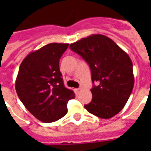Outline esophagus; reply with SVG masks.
Segmentation results:
<instances>
[{
    "label": "esophagus",
    "mask_w": 151,
    "mask_h": 151,
    "mask_svg": "<svg viewBox=\"0 0 151 151\" xmlns=\"http://www.w3.org/2000/svg\"><path fill=\"white\" fill-rule=\"evenodd\" d=\"M81 92V88H76L75 89V92H76V94L78 95L79 94V92Z\"/></svg>",
    "instance_id": "obj_1"
}]
</instances>
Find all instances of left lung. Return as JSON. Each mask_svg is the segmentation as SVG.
<instances>
[{
  "instance_id": "8db88e82",
  "label": "left lung",
  "mask_w": 151,
  "mask_h": 151,
  "mask_svg": "<svg viewBox=\"0 0 151 151\" xmlns=\"http://www.w3.org/2000/svg\"><path fill=\"white\" fill-rule=\"evenodd\" d=\"M70 48L88 64L93 85L92 102L85 108L92 114L108 119L126 104L134 86L132 62L114 41L92 34L71 44Z\"/></svg>"
}]
</instances>
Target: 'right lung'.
Returning <instances> with one entry per match:
<instances>
[{
  "label": "right lung",
  "mask_w": 151,
  "mask_h": 151,
  "mask_svg": "<svg viewBox=\"0 0 151 151\" xmlns=\"http://www.w3.org/2000/svg\"><path fill=\"white\" fill-rule=\"evenodd\" d=\"M69 44L51 43L30 52L19 66L15 90L25 107L41 122L50 123L65 116L74 92L64 86L59 59Z\"/></svg>",
  "instance_id": "obj_1"
}]
</instances>
